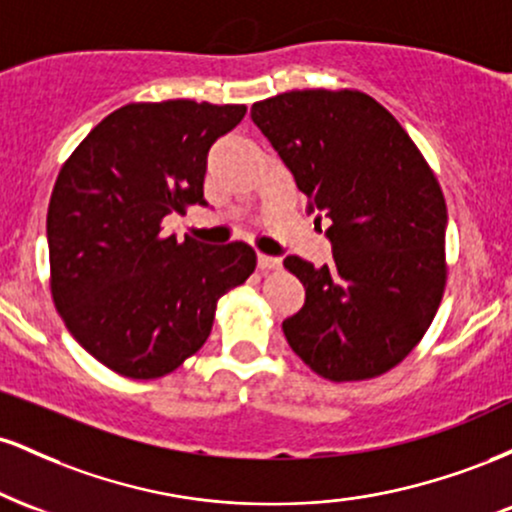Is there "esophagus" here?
<instances>
[{
  "label": "esophagus",
  "mask_w": 512,
  "mask_h": 512,
  "mask_svg": "<svg viewBox=\"0 0 512 512\" xmlns=\"http://www.w3.org/2000/svg\"><path fill=\"white\" fill-rule=\"evenodd\" d=\"M257 267L262 269V272H274V269L281 267V260L279 257H269V255H257Z\"/></svg>",
  "instance_id": "esophagus-1"
}]
</instances>
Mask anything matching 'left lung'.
<instances>
[{"label":"left lung","instance_id":"left-lung-1","mask_svg":"<svg viewBox=\"0 0 512 512\" xmlns=\"http://www.w3.org/2000/svg\"><path fill=\"white\" fill-rule=\"evenodd\" d=\"M317 221L332 264L289 255L305 305L284 320L296 356L332 383L387 373L421 342L448 281L443 190L419 146L368 93L303 88L252 105Z\"/></svg>","mask_w":512,"mask_h":512}]
</instances>
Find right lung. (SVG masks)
Instances as JSON below:
<instances>
[{
	"label": "right lung",
	"mask_w": 512,
	"mask_h": 512,
	"mask_svg": "<svg viewBox=\"0 0 512 512\" xmlns=\"http://www.w3.org/2000/svg\"><path fill=\"white\" fill-rule=\"evenodd\" d=\"M245 105L127 103L62 163L48 207L50 291L72 337L117 375L154 380L197 354L223 293L255 272L250 245L163 233L204 204L211 144Z\"/></svg>",
	"instance_id": "add662e5"
}]
</instances>
